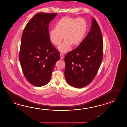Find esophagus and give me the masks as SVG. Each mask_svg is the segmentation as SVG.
Wrapping results in <instances>:
<instances>
[{
	"mask_svg": "<svg viewBox=\"0 0 127 127\" xmlns=\"http://www.w3.org/2000/svg\"><path fill=\"white\" fill-rule=\"evenodd\" d=\"M60 59H61V60H63L64 59V58L63 54H61V53H60Z\"/></svg>",
	"mask_w": 127,
	"mask_h": 127,
	"instance_id": "obj_1",
	"label": "esophagus"
}]
</instances>
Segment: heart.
I'll list each match as a JSON object with an SVG mask.
<instances>
[{
    "mask_svg": "<svg viewBox=\"0 0 127 127\" xmlns=\"http://www.w3.org/2000/svg\"><path fill=\"white\" fill-rule=\"evenodd\" d=\"M56 30L53 29L49 32V38L52 43L59 45L62 42L64 36L65 40L58 49L63 53L70 50L71 46L79 44L86 32L87 26L85 19L82 18L73 19L64 17L60 19L55 25Z\"/></svg>",
    "mask_w": 127,
    "mask_h": 127,
    "instance_id": "1",
    "label": "heart"
}]
</instances>
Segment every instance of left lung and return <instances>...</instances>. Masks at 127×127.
I'll return each instance as SVG.
<instances>
[{
  "label": "left lung",
  "mask_w": 127,
  "mask_h": 127,
  "mask_svg": "<svg viewBox=\"0 0 127 127\" xmlns=\"http://www.w3.org/2000/svg\"><path fill=\"white\" fill-rule=\"evenodd\" d=\"M103 40L100 27L94 18L86 38L65 57V78L76 88L89 84L97 74L102 61Z\"/></svg>",
  "instance_id": "left-lung-1"
}]
</instances>
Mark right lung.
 Instances as JSON below:
<instances>
[{
  "mask_svg": "<svg viewBox=\"0 0 127 127\" xmlns=\"http://www.w3.org/2000/svg\"><path fill=\"white\" fill-rule=\"evenodd\" d=\"M57 13H39L24 28L21 41L19 60L25 78L33 85L48 84L55 63L60 60L49 38V24Z\"/></svg>",
  "mask_w": 127,
  "mask_h": 127,
  "instance_id": "add662e5",
  "label": "right lung"
}]
</instances>
